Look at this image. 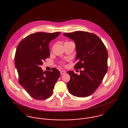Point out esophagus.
I'll use <instances>...</instances> for the list:
<instances>
[{
    "instance_id": "1",
    "label": "esophagus",
    "mask_w": 128,
    "mask_h": 128,
    "mask_svg": "<svg viewBox=\"0 0 128 128\" xmlns=\"http://www.w3.org/2000/svg\"><path fill=\"white\" fill-rule=\"evenodd\" d=\"M66 73V72L64 71V70H61V71H60V74H61V75L65 74Z\"/></svg>"
}]
</instances>
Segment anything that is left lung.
Listing matches in <instances>:
<instances>
[{
    "label": "left lung",
    "mask_w": 128,
    "mask_h": 128,
    "mask_svg": "<svg viewBox=\"0 0 128 128\" xmlns=\"http://www.w3.org/2000/svg\"><path fill=\"white\" fill-rule=\"evenodd\" d=\"M72 39L76 44L77 55L75 69L80 75L73 71H68L70 79L67 84L69 92L74 96L85 98L91 96L102 82L108 70V53L103 42L94 34L76 31L63 34Z\"/></svg>",
    "instance_id": "8db88e82"
}]
</instances>
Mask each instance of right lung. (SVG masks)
<instances>
[{
  "instance_id": "add662e5",
  "label": "right lung",
  "mask_w": 128,
  "mask_h": 128,
  "mask_svg": "<svg viewBox=\"0 0 128 128\" xmlns=\"http://www.w3.org/2000/svg\"><path fill=\"white\" fill-rule=\"evenodd\" d=\"M60 32H37L25 37L18 44L15 55V65L18 82L32 98L44 100L51 96L55 84L60 75L52 68L44 72L40 67L43 60L50 56L49 42Z\"/></svg>"
}]
</instances>
